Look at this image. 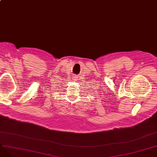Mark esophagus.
<instances>
[{"label": "esophagus", "mask_w": 157, "mask_h": 157, "mask_svg": "<svg viewBox=\"0 0 157 157\" xmlns=\"http://www.w3.org/2000/svg\"><path fill=\"white\" fill-rule=\"evenodd\" d=\"M74 80H76V77H75V78H74Z\"/></svg>", "instance_id": "esophagus-1"}]
</instances>
